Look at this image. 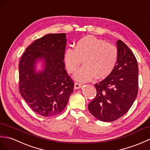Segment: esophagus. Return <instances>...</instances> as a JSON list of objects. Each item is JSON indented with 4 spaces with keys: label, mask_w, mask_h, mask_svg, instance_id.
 Returning <instances> with one entry per match:
<instances>
[{
    "label": "esophagus",
    "mask_w": 150,
    "mask_h": 150,
    "mask_svg": "<svg viewBox=\"0 0 150 150\" xmlns=\"http://www.w3.org/2000/svg\"><path fill=\"white\" fill-rule=\"evenodd\" d=\"M83 84L80 83H78V82H76L74 83V88L75 89H78V88H80L81 86H82Z\"/></svg>",
    "instance_id": "1"
}]
</instances>
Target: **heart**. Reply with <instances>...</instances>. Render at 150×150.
I'll use <instances>...</instances> for the list:
<instances>
[{"label":"heart","mask_w":150,"mask_h":150,"mask_svg":"<svg viewBox=\"0 0 150 150\" xmlns=\"http://www.w3.org/2000/svg\"><path fill=\"white\" fill-rule=\"evenodd\" d=\"M118 59L116 46L103 39L87 36L76 42L75 48L65 51L64 61L69 73H74L81 64L84 65L75 73L74 78L85 82L96 79H103L114 71Z\"/></svg>","instance_id":"obj_1"}]
</instances>
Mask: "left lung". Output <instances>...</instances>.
I'll return each mask as SVG.
<instances>
[{
	"mask_svg": "<svg viewBox=\"0 0 150 150\" xmlns=\"http://www.w3.org/2000/svg\"><path fill=\"white\" fill-rule=\"evenodd\" d=\"M118 59L114 71L98 83L95 98L88 105L99 121L112 122L127 112L137 97L139 69L134 53L122 41H117Z\"/></svg>",
	"mask_w": 150,
	"mask_h": 150,
	"instance_id": "left-lung-1",
	"label": "left lung"
}]
</instances>
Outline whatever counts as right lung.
Instances as JSON below:
<instances>
[{"mask_svg":"<svg viewBox=\"0 0 150 150\" xmlns=\"http://www.w3.org/2000/svg\"><path fill=\"white\" fill-rule=\"evenodd\" d=\"M66 42L65 33L46 35L29 45L20 60V94L33 111L44 117L60 114L74 92V81L65 69ZM41 57L46 67L37 74L34 63Z\"/></svg>","mask_w":150,"mask_h":150,"instance_id":"obj_1","label":"right lung"}]
</instances>
